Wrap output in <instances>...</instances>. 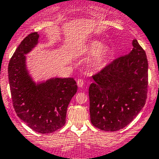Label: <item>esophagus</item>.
<instances>
[{"mask_svg":"<svg viewBox=\"0 0 159 159\" xmlns=\"http://www.w3.org/2000/svg\"><path fill=\"white\" fill-rule=\"evenodd\" d=\"M84 84V81H83V79L79 78V79H78V81H77V84H78V86L80 87V88L83 87Z\"/></svg>","mask_w":159,"mask_h":159,"instance_id":"1","label":"esophagus"}]
</instances>
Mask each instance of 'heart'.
I'll use <instances>...</instances> for the list:
<instances>
[{"label":"heart","instance_id":"1","mask_svg":"<svg viewBox=\"0 0 159 159\" xmlns=\"http://www.w3.org/2000/svg\"><path fill=\"white\" fill-rule=\"evenodd\" d=\"M84 52L88 55H93L91 61L92 68H100L103 66L110 54V50L106 46H103L101 42L98 40L91 41L85 48Z\"/></svg>","mask_w":159,"mask_h":159}]
</instances>
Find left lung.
<instances>
[{
	"label": "left lung",
	"instance_id": "1",
	"mask_svg": "<svg viewBox=\"0 0 159 159\" xmlns=\"http://www.w3.org/2000/svg\"><path fill=\"white\" fill-rule=\"evenodd\" d=\"M133 49L93 75L89 87L91 122L101 130L114 132L129 124L146 103L148 61L135 39Z\"/></svg>",
	"mask_w": 159,
	"mask_h": 159
}]
</instances>
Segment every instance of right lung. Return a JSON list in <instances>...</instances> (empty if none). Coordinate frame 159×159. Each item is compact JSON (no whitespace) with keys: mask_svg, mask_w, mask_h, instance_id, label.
Returning <instances> with one entry per match:
<instances>
[{"mask_svg":"<svg viewBox=\"0 0 159 159\" xmlns=\"http://www.w3.org/2000/svg\"><path fill=\"white\" fill-rule=\"evenodd\" d=\"M36 32L28 35L13 53L8 66L13 106L18 117L42 134L53 133L66 123V112L78 90L73 78H52L36 84L26 68V57L37 44Z\"/></svg>","mask_w":159,"mask_h":159,"instance_id":"add662e5","label":"right lung"}]
</instances>
